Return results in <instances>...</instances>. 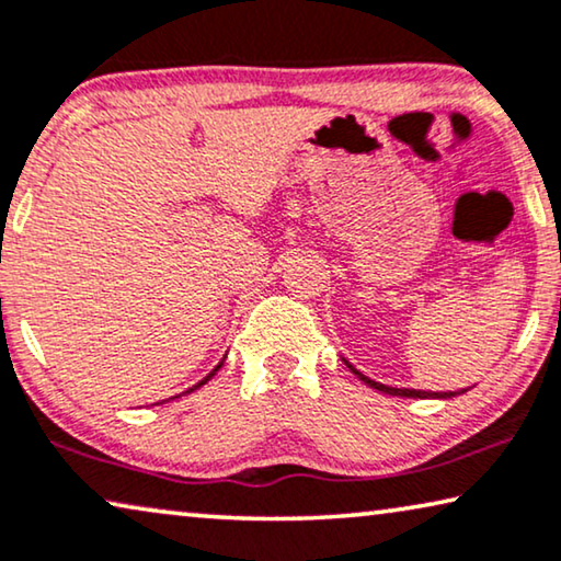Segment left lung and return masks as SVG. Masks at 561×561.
Instances as JSON below:
<instances>
[{"label": "left lung", "mask_w": 561, "mask_h": 561, "mask_svg": "<svg viewBox=\"0 0 561 561\" xmlns=\"http://www.w3.org/2000/svg\"><path fill=\"white\" fill-rule=\"evenodd\" d=\"M346 364H348V362H346ZM348 369H352L354 375L359 377L367 387H371V389H379V392L392 394V397H420V400H422V397H456V392H443V394H440V392H420V389H397V387H387V385H379V381H375V379L364 377L362 371H356V369L352 367V364H348Z\"/></svg>", "instance_id": "1"}]
</instances>
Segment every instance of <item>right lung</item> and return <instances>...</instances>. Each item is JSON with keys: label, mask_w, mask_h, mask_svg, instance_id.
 Instances as JSON below:
<instances>
[{"label": "right lung", "mask_w": 561, "mask_h": 561, "mask_svg": "<svg viewBox=\"0 0 561 561\" xmlns=\"http://www.w3.org/2000/svg\"><path fill=\"white\" fill-rule=\"evenodd\" d=\"M220 367H222V362H220V364H217V367H215L213 371H209V375H207L205 379H202V381H197V385H194V387H190V389H186V392H194V389H197V387H202V385H205V381H209V379H213V377H215V371H217V369H220Z\"/></svg>", "instance_id": "obj_1"}]
</instances>
